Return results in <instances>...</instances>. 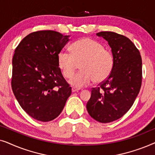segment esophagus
<instances>
[{"label":"esophagus","mask_w":155,"mask_h":155,"mask_svg":"<svg viewBox=\"0 0 155 155\" xmlns=\"http://www.w3.org/2000/svg\"><path fill=\"white\" fill-rule=\"evenodd\" d=\"M80 90L79 88H76V87H72V92H78Z\"/></svg>","instance_id":"esophagus-1"}]
</instances>
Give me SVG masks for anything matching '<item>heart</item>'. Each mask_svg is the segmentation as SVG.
<instances>
[{
	"instance_id": "1",
	"label": "heart",
	"mask_w": 155,
	"mask_h": 155,
	"mask_svg": "<svg viewBox=\"0 0 155 155\" xmlns=\"http://www.w3.org/2000/svg\"><path fill=\"white\" fill-rule=\"evenodd\" d=\"M71 54L61 51L58 65L65 78H71L81 65L82 71L70 80L76 87L88 85L94 81L100 83L108 78L113 71L114 58L112 52L99 42L90 38H82L70 46Z\"/></svg>"
}]
</instances>
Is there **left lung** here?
Segmentation results:
<instances>
[{"label": "left lung", "instance_id": "left-lung-1", "mask_svg": "<svg viewBox=\"0 0 155 155\" xmlns=\"http://www.w3.org/2000/svg\"><path fill=\"white\" fill-rule=\"evenodd\" d=\"M97 35L108 41L114 65L108 78L92 89L86 107L91 117L106 124L121 118L134 103L141 87L142 58L128 37L113 31Z\"/></svg>", "mask_w": 155, "mask_h": 155}]
</instances>
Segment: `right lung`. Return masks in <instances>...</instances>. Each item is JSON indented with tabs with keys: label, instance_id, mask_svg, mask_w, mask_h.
<instances>
[{
	"label": "right lung",
	"instance_id": "obj_1",
	"mask_svg": "<svg viewBox=\"0 0 155 155\" xmlns=\"http://www.w3.org/2000/svg\"><path fill=\"white\" fill-rule=\"evenodd\" d=\"M69 37L53 30L35 31L15 50L12 92L22 109L37 120L47 122L58 117L71 94L57 60Z\"/></svg>",
	"mask_w": 155,
	"mask_h": 155
}]
</instances>
